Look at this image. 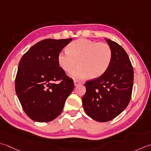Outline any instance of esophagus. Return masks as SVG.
<instances>
[{
  "mask_svg": "<svg viewBox=\"0 0 151 151\" xmlns=\"http://www.w3.org/2000/svg\"><path fill=\"white\" fill-rule=\"evenodd\" d=\"M81 82L78 81H76V80H75V81H74V84H75V86H78L79 84H81Z\"/></svg>",
  "mask_w": 151,
  "mask_h": 151,
  "instance_id": "obj_1",
  "label": "esophagus"
}]
</instances>
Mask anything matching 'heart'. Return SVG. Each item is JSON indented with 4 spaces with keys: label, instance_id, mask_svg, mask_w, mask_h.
I'll list each match as a JSON object with an SVG mask.
<instances>
[{
    "label": "heart",
    "instance_id": "1",
    "mask_svg": "<svg viewBox=\"0 0 151 151\" xmlns=\"http://www.w3.org/2000/svg\"><path fill=\"white\" fill-rule=\"evenodd\" d=\"M113 52L107 43L97 42L86 38H79L70 42L67 51L58 55V63L64 71L69 73L74 79L83 80L88 76L91 79L102 76L110 66Z\"/></svg>",
    "mask_w": 151,
    "mask_h": 151
}]
</instances>
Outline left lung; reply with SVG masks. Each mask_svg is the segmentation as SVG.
<instances>
[{
  "instance_id": "8db88e82",
  "label": "left lung",
  "mask_w": 151,
  "mask_h": 151,
  "mask_svg": "<svg viewBox=\"0 0 151 151\" xmlns=\"http://www.w3.org/2000/svg\"><path fill=\"white\" fill-rule=\"evenodd\" d=\"M113 52L110 66L102 76L84 84L85 113L98 122H107L122 113L130 101L134 69L127 53L119 44L105 38Z\"/></svg>"
}]
</instances>
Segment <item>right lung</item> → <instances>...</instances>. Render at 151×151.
<instances>
[{"mask_svg":"<svg viewBox=\"0 0 151 151\" xmlns=\"http://www.w3.org/2000/svg\"><path fill=\"white\" fill-rule=\"evenodd\" d=\"M71 40L44 39L21 59L15 80L16 92L23 111L35 122L56 119L74 89L73 80L58 63V54ZM56 81L61 82L57 84Z\"/></svg>","mask_w":151,"mask_h":151,"instance_id":"1","label":"right lung"}]
</instances>
